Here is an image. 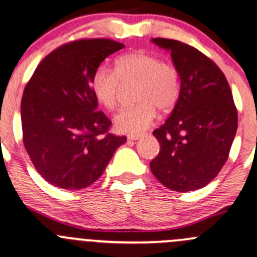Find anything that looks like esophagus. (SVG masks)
<instances>
[{
    "label": "esophagus",
    "mask_w": 257,
    "mask_h": 257,
    "mask_svg": "<svg viewBox=\"0 0 257 257\" xmlns=\"http://www.w3.org/2000/svg\"><path fill=\"white\" fill-rule=\"evenodd\" d=\"M143 138V135H130L128 136V140H139V139H141Z\"/></svg>",
    "instance_id": "esophagus-1"
}]
</instances>
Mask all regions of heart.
<instances>
[{
    "label": "heart",
    "mask_w": 257,
    "mask_h": 257,
    "mask_svg": "<svg viewBox=\"0 0 257 257\" xmlns=\"http://www.w3.org/2000/svg\"><path fill=\"white\" fill-rule=\"evenodd\" d=\"M136 83L134 106L124 108L114 118L116 130L140 134L155 121L158 109L169 112L180 96V75L177 68L148 51H133L114 60L113 70L99 67L90 77V88L97 101L114 111L121 99L122 84Z\"/></svg>",
    "instance_id": "heart-1"
}]
</instances>
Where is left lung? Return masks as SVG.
Instances as JSON below:
<instances>
[{
    "label": "left lung",
    "instance_id": "obj_1",
    "mask_svg": "<svg viewBox=\"0 0 257 257\" xmlns=\"http://www.w3.org/2000/svg\"><path fill=\"white\" fill-rule=\"evenodd\" d=\"M153 41L170 50L180 75V96L169 118L154 130L160 151L150 169L169 189H200L221 172L236 135L231 88L216 63L198 49L172 39Z\"/></svg>",
    "mask_w": 257,
    "mask_h": 257
}]
</instances>
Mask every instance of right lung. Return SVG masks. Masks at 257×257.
<instances>
[{"mask_svg":"<svg viewBox=\"0 0 257 257\" xmlns=\"http://www.w3.org/2000/svg\"><path fill=\"white\" fill-rule=\"evenodd\" d=\"M124 48L111 39L63 44L36 67L21 99L23 141L39 174L62 189H83L106 169L126 136L109 134L112 122L90 88V77L108 55Z\"/></svg>","mask_w":257,"mask_h":257,"instance_id":"right-lung-1","label":"right lung"}]
</instances>
